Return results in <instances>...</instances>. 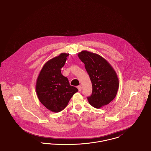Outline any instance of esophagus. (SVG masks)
I'll return each instance as SVG.
<instances>
[{
	"instance_id": "esophagus-1",
	"label": "esophagus",
	"mask_w": 151,
	"mask_h": 151,
	"mask_svg": "<svg viewBox=\"0 0 151 151\" xmlns=\"http://www.w3.org/2000/svg\"><path fill=\"white\" fill-rule=\"evenodd\" d=\"M77 88L79 89V92H80L81 91V86H77Z\"/></svg>"
}]
</instances>
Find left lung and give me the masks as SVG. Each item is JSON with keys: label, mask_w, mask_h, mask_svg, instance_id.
<instances>
[{"label": "left lung", "mask_w": 151, "mask_h": 151, "mask_svg": "<svg viewBox=\"0 0 151 151\" xmlns=\"http://www.w3.org/2000/svg\"><path fill=\"white\" fill-rule=\"evenodd\" d=\"M92 84V93L88 97L90 105L97 109L113 100L119 88V80L115 70L108 61L100 55L83 50L78 54Z\"/></svg>", "instance_id": "obj_1"}]
</instances>
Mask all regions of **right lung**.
I'll return each instance as SVG.
<instances>
[{"mask_svg": "<svg viewBox=\"0 0 151 151\" xmlns=\"http://www.w3.org/2000/svg\"><path fill=\"white\" fill-rule=\"evenodd\" d=\"M68 54L62 53L48 60L37 79L36 90L38 98L48 110L58 113L67 105L73 95L78 91L70 86L68 80L61 73Z\"/></svg>", "mask_w": 151, "mask_h": 151, "instance_id": "add662e5", "label": "right lung"}]
</instances>
